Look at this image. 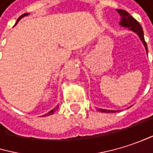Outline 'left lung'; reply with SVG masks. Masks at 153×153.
I'll list each match as a JSON object with an SVG mask.
<instances>
[{
	"instance_id": "left-lung-1",
	"label": "left lung",
	"mask_w": 153,
	"mask_h": 153,
	"mask_svg": "<svg viewBox=\"0 0 153 153\" xmlns=\"http://www.w3.org/2000/svg\"><path fill=\"white\" fill-rule=\"evenodd\" d=\"M117 11L119 13V15L122 18L120 22H119V25L122 26V27H129L130 30L135 32L139 36L140 39L143 41V44L145 46L146 52H148L147 51V45H146V42L144 40L143 31L142 26L139 24V22L135 19H134L126 10H117ZM98 110L100 111V112H104V113H115V112H117V110H107V109H101V108H98Z\"/></svg>"
}]
</instances>
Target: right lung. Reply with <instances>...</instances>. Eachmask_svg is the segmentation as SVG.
<instances>
[{
	"mask_svg": "<svg viewBox=\"0 0 153 153\" xmlns=\"http://www.w3.org/2000/svg\"><path fill=\"white\" fill-rule=\"evenodd\" d=\"M27 15H28V13H24L23 15H21V16H20V17H19V18L18 19V20H17V22H16V24L18 23V21H19V19H20L21 18H23V17H25V16H27ZM58 107H59V105H57V106H56V107H55V108H54L53 109H52L51 111H49V112H48L47 114H45V115H44L43 117H47V116H50V115H52V114H53V112H54V111H55L56 109H58Z\"/></svg>",
	"mask_w": 153,
	"mask_h": 153,
	"instance_id": "right-lung-1",
	"label": "right lung"
}]
</instances>
